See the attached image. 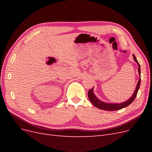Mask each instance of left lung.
<instances>
[{"label":"left lung","instance_id":"left-lung-1","mask_svg":"<svg viewBox=\"0 0 152 152\" xmlns=\"http://www.w3.org/2000/svg\"><path fill=\"white\" fill-rule=\"evenodd\" d=\"M133 58L135 62L138 65V73L140 75V79L138 82H137L136 89L134 90V92L133 93L131 97L127 99L126 102H124L121 103H106L104 102L101 101L99 99H98L94 93V88L91 89L88 92V98L90 100L91 103L93 104L94 107H97L99 109H102L103 110H107V111H115V110H121L122 108H126L127 106L129 105L131 103H132L133 101L136 98L137 93L138 92V90L140 89V86L141 84V70H140V65L139 64L138 61H137V59L134 54H132Z\"/></svg>","mask_w":152,"mask_h":152}]
</instances>
